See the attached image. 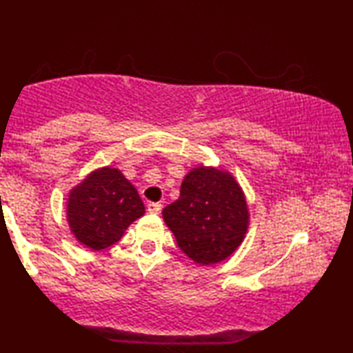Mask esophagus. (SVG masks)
<instances>
[{
  "instance_id": "esophagus-1",
  "label": "esophagus",
  "mask_w": 353,
  "mask_h": 353,
  "mask_svg": "<svg viewBox=\"0 0 353 353\" xmlns=\"http://www.w3.org/2000/svg\"><path fill=\"white\" fill-rule=\"evenodd\" d=\"M161 210H162L161 202H149V204H148L149 214H159Z\"/></svg>"
}]
</instances>
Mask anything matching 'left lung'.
<instances>
[{"label":"left lung","instance_id":"1","mask_svg":"<svg viewBox=\"0 0 353 353\" xmlns=\"http://www.w3.org/2000/svg\"><path fill=\"white\" fill-rule=\"evenodd\" d=\"M180 249L199 265L226 260L244 241L249 209L230 172L199 165L188 172L180 197L162 210Z\"/></svg>","mask_w":353,"mask_h":353}]
</instances>
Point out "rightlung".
<instances>
[{"mask_svg": "<svg viewBox=\"0 0 353 353\" xmlns=\"http://www.w3.org/2000/svg\"><path fill=\"white\" fill-rule=\"evenodd\" d=\"M144 215L137 188L119 168L103 167L74 186L67 199V221L80 244L93 250L122 239L125 230Z\"/></svg>", "mask_w": 353, "mask_h": 353, "instance_id": "obj_1", "label": "right lung"}]
</instances>
